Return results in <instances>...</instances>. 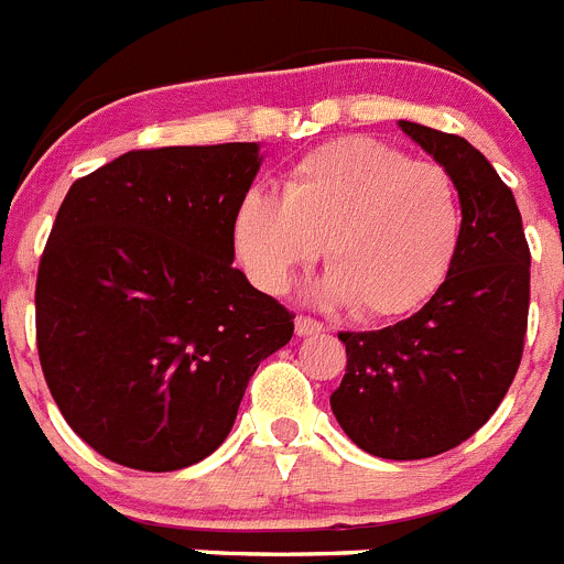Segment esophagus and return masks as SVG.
<instances>
[{"instance_id": "obj_1", "label": "esophagus", "mask_w": 564, "mask_h": 564, "mask_svg": "<svg viewBox=\"0 0 564 564\" xmlns=\"http://www.w3.org/2000/svg\"><path fill=\"white\" fill-rule=\"evenodd\" d=\"M296 336H316V333H322L325 327H322V322H316V318L311 316H296Z\"/></svg>"}]
</instances>
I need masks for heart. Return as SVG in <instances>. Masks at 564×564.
Here are the masks:
<instances>
[{"label": "heart", "instance_id": "1", "mask_svg": "<svg viewBox=\"0 0 564 564\" xmlns=\"http://www.w3.org/2000/svg\"><path fill=\"white\" fill-rule=\"evenodd\" d=\"M231 239L242 271L265 293L285 291L325 242L330 273L318 296L387 322L415 313L449 279L463 203L443 166L350 134L302 154L282 194L248 188L234 208Z\"/></svg>", "mask_w": 564, "mask_h": 564}]
</instances>
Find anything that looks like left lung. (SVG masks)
<instances>
[{
    "mask_svg": "<svg viewBox=\"0 0 564 564\" xmlns=\"http://www.w3.org/2000/svg\"><path fill=\"white\" fill-rule=\"evenodd\" d=\"M452 174L463 239L449 279L410 318L338 333L347 370L333 415L358 449L421 460L460 446L495 415L522 358L531 251L514 194L466 138L398 121Z\"/></svg>",
    "mask_w": 564,
    "mask_h": 564,
    "instance_id": "8db88e82",
    "label": "left lung"
}]
</instances>
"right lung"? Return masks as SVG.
<instances>
[{"instance_id": "1", "label": "right lung", "mask_w": 564, "mask_h": 564, "mask_svg": "<svg viewBox=\"0 0 564 564\" xmlns=\"http://www.w3.org/2000/svg\"><path fill=\"white\" fill-rule=\"evenodd\" d=\"M257 143L138 149L69 186L36 279V344L64 421L141 471L228 437L293 313L234 268L231 217Z\"/></svg>"}]
</instances>
